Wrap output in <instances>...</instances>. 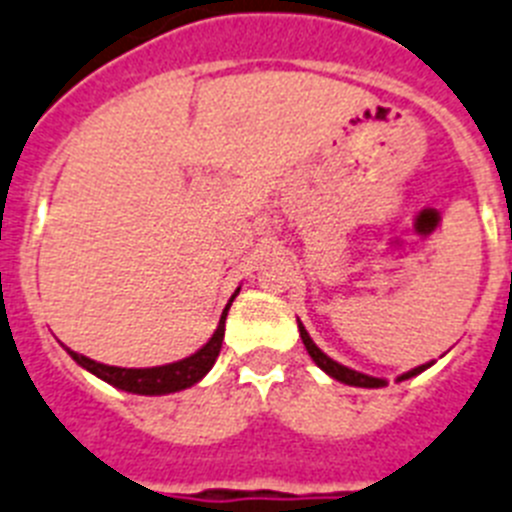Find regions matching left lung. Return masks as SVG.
<instances>
[{
  "label": "left lung",
  "instance_id": "obj_1",
  "mask_svg": "<svg viewBox=\"0 0 512 512\" xmlns=\"http://www.w3.org/2000/svg\"><path fill=\"white\" fill-rule=\"evenodd\" d=\"M298 329H300V339H303L305 349H308V355L313 357V362H316L318 368H321L323 373H329L334 381H342V383H347V386H357V388H381V386H386V381H383V378H373V375L357 373V370H352V368H347V365H339L336 360H331L326 352H321V349L316 347V342L310 339V334L305 331V326L300 321H298ZM427 368H430V362H427V365H419V368H414V370H409V373L399 375V381L414 378V375H419L422 370H427Z\"/></svg>",
  "mask_w": 512,
  "mask_h": 512
}]
</instances>
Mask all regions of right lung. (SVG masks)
I'll return each instance as SVG.
<instances>
[{"label":"right lung","mask_w":512,"mask_h":512,"mask_svg":"<svg viewBox=\"0 0 512 512\" xmlns=\"http://www.w3.org/2000/svg\"><path fill=\"white\" fill-rule=\"evenodd\" d=\"M240 292V287L235 290V295ZM235 295L230 298V303L222 310L220 323L214 329L212 339L204 344L202 349H196L191 357H183L178 362H170V365H157V368H116V365H103V362H95L85 355H77L72 349H67L72 360L85 368L87 373L98 375L100 381L111 383V386L121 388V391L139 393V396H163V393H176L183 388L194 386L204 378V375L212 370L214 360L220 355L222 339H225V318L227 310L233 305Z\"/></svg>","instance_id":"obj_1"}]
</instances>
